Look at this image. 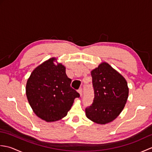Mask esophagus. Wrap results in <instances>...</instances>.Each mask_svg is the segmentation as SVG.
<instances>
[{"instance_id": "34e87169", "label": "esophagus", "mask_w": 152, "mask_h": 152, "mask_svg": "<svg viewBox=\"0 0 152 152\" xmlns=\"http://www.w3.org/2000/svg\"><path fill=\"white\" fill-rule=\"evenodd\" d=\"M78 92L80 93V96H82V88H80L78 90Z\"/></svg>"}]
</instances>
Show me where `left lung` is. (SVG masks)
<instances>
[{"label": "left lung", "instance_id": "left-lung-1", "mask_svg": "<svg viewBox=\"0 0 152 152\" xmlns=\"http://www.w3.org/2000/svg\"><path fill=\"white\" fill-rule=\"evenodd\" d=\"M94 99L86 108L87 118L98 124L115 119L124 109L129 95L127 83L121 74L107 63L91 72Z\"/></svg>", "mask_w": 152, "mask_h": 152}]
</instances>
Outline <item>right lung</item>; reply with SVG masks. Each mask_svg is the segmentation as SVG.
Listing matches in <instances>:
<instances>
[{
  "mask_svg": "<svg viewBox=\"0 0 152 152\" xmlns=\"http://www.w3.org/2000/svg\"><path fill=\"white\" fill-rule=\"evenodd\" d=\"M51 58L37 66L31 73L26 85L28 103L38 117L48 122L65 117L80 94L70 87L65 67L54 64Z\"/></svg>",
  "mask_w": 152,
  "mask_h": 152,
  "instance_id": "right-lung-1",
  "label": "right lung"
}]
</instances>
